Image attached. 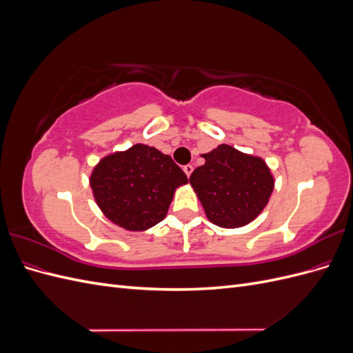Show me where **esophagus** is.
I'll list each match as a JSON object with an SVG mask.
<instances>
[{
  "label": "esophagus",
  "mask_w": 353,
  "mask_h": 353,
  "mask_svg": "<svg viewBox=\"0 0 353 353\" xmlns=\"http://www.w3.org/2000/svg\"><path fill=\"white\" fill-rule=\"evenodd\" d=\"M184 172H185L187 176H190L191 172H193V166H191V165H185V166H184Z\"/></svg>",
  "instance_id": "obj_1"
}]
</instances>
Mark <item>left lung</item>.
Listing matches in <instances>:
<instances>
[{"label":"left lung","instance_id":"8db88e82","mask_svg":"<svg viewBox=\"0 0 353 353\" xmlns=\"http://www.w3.org/2000/svg\"><path fill=\"white\" fill-rule=\"evenodd\" d=\"M205 165L194 169V188L208 219L221 228L248 225L268 205L274 176L265 160L221 144L201 154Z\"/></svg>","mask_w":353,"mask_h":353}]
</instances>
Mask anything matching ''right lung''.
I'll list each match as a JSON object with an SVG mask.
<instances>
[{"label":"right lung","instance_id":"obj_1","mask_svg":"<svg viewBox=\"0 0 353 353\" xmlns=\"http://www.w3.org/2000/svg\"><path fill=\"white\" fill-rule=\"evenodd\" d=\"M187 183L172 157L145 144L103 157L90 176L104 216L128 231H145L163 221L175 190Z\"/></svg>","mask_w":353,"mask_h":353}]
</instances>
